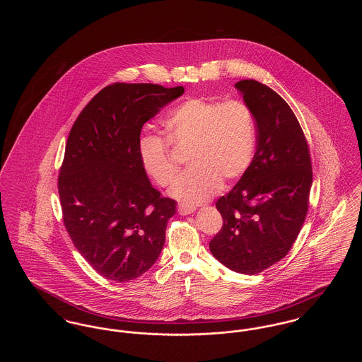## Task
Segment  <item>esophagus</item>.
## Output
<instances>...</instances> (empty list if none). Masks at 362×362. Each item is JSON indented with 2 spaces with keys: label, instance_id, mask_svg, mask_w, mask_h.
<instances>
[{
  "label": "esophagus",
  "instance_id": "esophagus-1",
  "mask_svg": "<svg viewBox=\"0 0 362 362\" xmlns=\"http://www.w3.org/2000/svg\"><path fill=\"white\" fill-rule=\"evenodd\" d=\"M194 211H195V209L192 206H187V205H179L177 206V213L180 216H189V214L194 213Z\"/></svg>",
  "mask_w": 362,
  "mask_h": 362
}]
</instances>
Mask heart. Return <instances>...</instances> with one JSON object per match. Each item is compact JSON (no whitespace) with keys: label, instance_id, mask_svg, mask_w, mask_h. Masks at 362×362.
<instances>
[{"label":"heart","instance_id":"heart-1","mask_svg":"<svg viewBox=\"0 0 362 362\" xmlns=\"http://www.w3.org/2000/svg\"><path fill=\"white\" fill-rule=\"evenodd\" d=\"M165 138L180 151H189V171L170 194L187 205L206 202L226 183L240 179L252 164L257 149V122L241 100L218 102L191 98L177 104L163 122ZM139 158L146 173L161 187L175 180L177 163L165 139L146 134L139 139Z\"/></svg>","mask_w":362,"mask_h":362}]
</instances>
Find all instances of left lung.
Masks as SVG:
<instances>
[{
  "label": "left lung",
  "instance_id": "8db88e82",
  "mask_svg": "<svg viewBox=\"0 0 362 362\" xmlns=\"http://www.w3.org/2000/svg\"><path fill=\"white\" fill-rule=\"evenodd\" d=\"M235 86L255 115L257 152L238 185L217 201L224 225L209 247L228 269L252 276L292 248L308 211L312 165L289 104L255 80Z\"/></svg>",
  "mask_w": 362,
  "mask_h": 362
}]
</instances>
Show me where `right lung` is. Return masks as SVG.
Masks as SVG:
<instances>
[{
	"label": "right lung",
	"instance_id": "add662e5",
	"mask_svg": "<svg viewBox=\"0 0 362 362\" xmlns=\"http://www.w3.org/2000/svg\"><path fill=\"white\" fill-rule=\"evenodd\" d=\"M183 86L115 83L103 88L70 130L58 177L64 224L100 276L129 282L148 272L165 243L176 202L152 187L139 158L145 122Z\"/></svg>",
	"mask_w": 362,
	"mask_h": 362
}]
</instances>
